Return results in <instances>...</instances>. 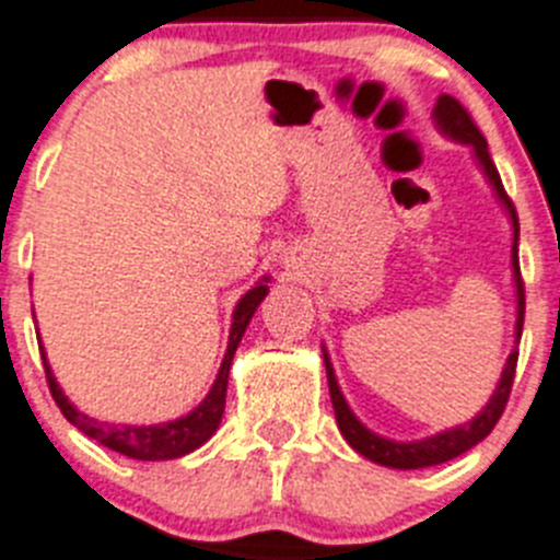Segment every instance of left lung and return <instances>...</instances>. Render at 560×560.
Listing matches in <instances>:
<instances>
[{"label":"left lung","mask_w":560,"mask_h":560,"mask_svg":"<svg viewBox=\"0 0 560 560\" xmlns=\"http://www.w3.org/2000/svg\"><path fill=\"white\" fill-rule=\"evenodd\" d=\"M433 121L439 127L441 136H447L450 141L464 143L469 147L471 155H475V163L483 172L486 183L494 188L497 202L502 205V210L508 213V222H511V230H514V244H511V271H514V289H516V325H514V350L508 355L505 366H502L500 381H497L494 394L489 397V402L464 424H455V428L441 430V433L428 435V439H417V441H394L386 439V435L374 433L369 430L361 419L352 413L350 402L341 394V386L336 381V372H332L330 355H327L325 343H322V355H325V369H327V386H330V399H332V410H336V422L341 435L347 439L355 453H361L363 458H369L372 464L381 466H392V469H424V466H439L447 464V460L458 458L464 455L466 450H471L475 444L486 439V435L494 430L497 419L502 417V408L508 402V394H511V386H514V372H516V347H520L522 338V325H525V285H522V275H520V219H516V210L508 199L505 188H502V179L497 174L494 161L489 155V143L486 138L480 136V130L475 127L469 113L464 110L458 100H453L450 94H441L435 100L433 107Z\"/></svg>","instance_id":"left-lung-1"}]
</instances>
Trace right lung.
Here are the masks:
<instances>
[{
    "instance_id": "right-lung-1",
    "label": "right lung",
    "mask_w": 560,
    "mask_h": 560,
    "mask_svg": "<svg viewBox=\"0 0 560 560\" xmlns=\"http://www.w3.org/2000/svg\"><path fill=\"white\" fill-rule=\"evenodd\" d=\"M269 277H260L253 289L246 291L238 300L233 311V325H230V338H228V352H224V361L219 366L217 381L210 386V392L205 394L202 402L194 410H188L186 417L172 419V422L161 424H116V422H100V419L89 417L77 410L69 402V397L63 394L60 383L55 381L52 366L46 361V352L40 347V358H44L46 369V383H49V392H52L55 402L63 410V417L74 424L80 433H85L89 439L100 441L102 447L113 450V453H121L127 458L136 460H172L183 458V455L194 453L197 447H202L210 435L217 433L219 422L224 417V399H228V377L230 366H233V355L238 350L241 338H244L246 327L253 322L255 311H258L260 302L269 294Z\"/></svg>"
}]
</instances>
